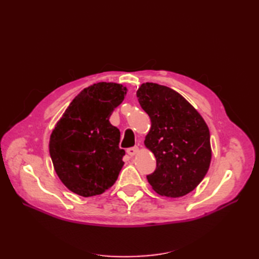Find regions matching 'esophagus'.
Returning <instances> with one entry per match:
<instances>
[{"instance_id": "esophagus-1", "label": "esophagus", "mask_w": 259, "mask_h": 259, "mask_svg": "<svg viewBox=\"0 0 259 259\" xmlns=\"http://www.w3.org/2000/svg\"><path fill=\"white\" fill-rule=\"evenodd\" d=\"M127 153H128V155H131V156L136 155V154L138 153V147L135 146V147L128 148V149H127Z\"/></svg>"}]
</instances>
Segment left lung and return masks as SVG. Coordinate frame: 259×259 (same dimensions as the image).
<instances>
[{
	"mask_svg": "<svg viewBox=\"0 0 259 259\" xmlns=\"http://www.w3.org/2000/svg\"><path fill=\"white\" fill-rule=\"evenodd\" d=\"M136 95L151 120L145 145L155 156L156 168L147 175L148 183L160 195L184 197L195 189L209 167L207 125L180 94L167 86L144 83Z\"/></svg>",
	"mask_w": 259,
	"mask_h": 259,
	"instance_id": "8db88e82",
	"label": "left lung"
}]
</instances>
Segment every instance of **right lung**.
Returning <instances> with one entry per match:
<instances>
[{
  "label": "right lung",
  "mask_w": 259,
  "mask_h": 259,
  "mask_svg": "<svg viewBox=\"0 0 259 259\" xmlns=\"http://www.w3.org/2000/svg\"><path fill=\"white\" fill-rule=\"evenodd\" d=\"M126 94L116 83L84 89L69 105L50 139L55 171L69 190L93 197L112 187L124 165L120 131L109 121Z\"/></svg>",
  "instance_id": "right-lung-1"
}]
</instances>
